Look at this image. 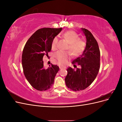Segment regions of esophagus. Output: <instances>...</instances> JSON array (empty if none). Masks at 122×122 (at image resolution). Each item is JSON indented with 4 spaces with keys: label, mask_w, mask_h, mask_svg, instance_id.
<instances>
[{
    "label": "esophagus",
    "mask_w": 122,
    "mask_h": 122,
    "mask_svg": "<svg viewBox=\"0 0 122 122\" xmlns=\"http://www.w3.org/2000/svg\"><path fill=\"white\" fill-rule=\"evenodd\" d=\"M60 69H62V68L61 67H60Z\"/></svg>",
    "instance_id": "esophagus-1"
}]
</instances>
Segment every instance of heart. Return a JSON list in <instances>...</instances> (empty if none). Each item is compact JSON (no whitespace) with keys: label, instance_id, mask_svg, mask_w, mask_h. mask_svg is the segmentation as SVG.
Wrapping results in <instances>:
<instances>
[{"label":"heart","instance_id":"obj_1","mask_svg":"<svg viewBox=\"0 0 122 122\" xmlns=\"http://www.w3.org/2000/svg\"><path fill=\"white\" fill-rule=\"evenodd\" d=\"M63 37L69 43L68 49L70 50L73 56H77L83 51L86 44L81 39H79V36L76 33L73 31H68L65 32ZM58 38L57 36L54 37L51 43V48L53 50L57 48ZM70 55L69 51L60 50L55 53L54 56L58 60L61 65H64L67 62Z\"/></svg>","mask_w":122,"mask_h":122}]
</instances>
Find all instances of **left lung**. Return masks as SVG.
Instances as JSON below:
<instances>
[{
    "label": "left lung",
    "mask_w": 122,
    "mask_h": 122,
    "mask_svg": "<svg viewBox=\"0 0 122 122\" xmlns=\"http://www.w3.org/2000/svg\"><path fill=\"white\" fill-rule=\"evenodd\" d=\"M81 29L86 37V46L81 55L72 62L75 66L77 63L80 68L75 70L69 67L65 79L66 86L74 91H82L90 86L96 78L100 64V52L96 40L87 29Z\"/></svg>",
    "instance_id": "8db88e82"
}]
</instances>
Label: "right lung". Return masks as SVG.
I'll use <instances>...</instances> for the list:
<instances>
[{
    "label": "right lung",
    "instance_id": "obj_1",
    "mask_svg": "<svg viewBox=\"0 0 122 122\" xmlns=\"http://www.w3.org/2000/svg\"><path fill=\"white\" fill-rule=\"evenodd\" d=\"M62 28L38 29L26 43L22 55L24 74L31 86L36 90L46 91L52 86L59 70L57 65L44 67L43 58L51 50V43Z\"/></svg>",
    "mask_w": 122,
    "mask_h": 122
}]
</instances>
